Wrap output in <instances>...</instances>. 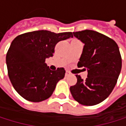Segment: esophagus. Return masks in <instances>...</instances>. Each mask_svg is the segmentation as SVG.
<instances>
[{
    "label": "esophagus",
    "mask_w": 126,
    "mask_h": 126,
    "mask_svg": "<svg viewBox=\"0 0 126 126\" xmlns=\"http://www.w3.org/2000/svg\"><path fill=\"white\" fill-rule=\"evenodd\" d=\"M69 72H66V76H69Z\"/></svg>",
    "instance_id": "1"
}]
</instances>
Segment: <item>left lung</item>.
Listing matches in <instances>:
<instances>
[{"label": "left lung", "mask_w": 126, "mask_h": 126, "mask_svg": "<svg viewBox=\"0 0 126 126\" xmlns=\"http://www.w3.org/2000/svg\"><path fill=\"white\" fill-rule=\"evenodd\" d=\"M73 35L85 45L77 66L86 69L88 77L84 80L76 75L77 83L70 87V92L82 105L98 104L112 92L120 74L119 47L113 39L92 30L73 32Z\"/></svg>", "instance_id": "obj_1"}]
</instances>
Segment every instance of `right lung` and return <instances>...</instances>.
Returning a JSON list of instances; mask_svg holds the SVG:
<instances>
[{"mask_svg":"<svg viewBox=\"0 0 126 126\" xmlns=\"http://www.w3.org/2000/svg\"><path fill=\"white\" fill-rule=\"evenodd\" d=\"M72 37V32L39 30L22 34L12 41L6 63L10 80L20 96L41 102L52 95L66 71L63 68L50 70L45 60L53 57L58 42Z\"/></svg>","mask_w":126,"mask_h":126,"instance_id":"1","label":"right lung"}]
</instances>
